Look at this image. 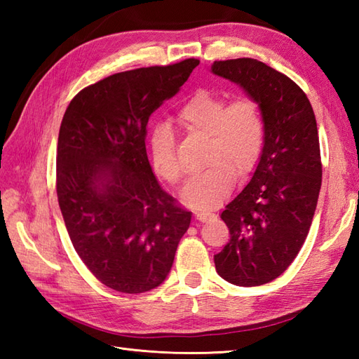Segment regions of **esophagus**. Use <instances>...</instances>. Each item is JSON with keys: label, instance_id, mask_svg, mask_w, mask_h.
<instances>
[{"label": "esophagus", "instance_id": "obj_1", "mask_svg": "<svg viewBox=\"0 0 359 359\" xmlns=\"http://www.w3.org/2000/svg\"><path fill=\"white\" fill-rule=\"evenodd\" d=\"M196 219L201 220V222H207V220L211 219V215L210 212H196Z\"/></svg>", "mask_w": 359, "mask_h": 359}]
</instances>
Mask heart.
<instances>
[{
	"label": "heart",
	"instance_id": "b5f03b06",
	"mask_svg": "<svg viewBox=\"0 0 359 359\" xmlns=\"http://www.w3.org/2000/svg\"><path fill=\"white\" fill-rule=\"evenodd\" d=\"M175 121L184 131L205 139L207 170L184 188V201L197 210H210L230 194L236 179H245L261 158L265 143L264 114L253 97H225L201 89L182 104ZM151 163L156 174L171 185L184 179L174 135L160 128L151 139Z\"/></svg>",
	"mask_w": 359,
	"mask_h": 359
}]
</instances>
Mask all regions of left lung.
Wrapping results in <instances>:
<instances>
[{
    "label": "left lung",
    "instance_id": "obj_1",
    "mask_svg": "<svg viewBox=\"0 0 359 359\" xmlns=\"http://www.w3.org/2000/svg\"><path fill=\"white\" fill-rule=\"evenodd\" d=\"M211 71L253 97L265 120L253 177L220 215L230 241L216 270L230 284L262 285L294 261L315 216L323 182L315 112L292 79L255 58L215 62Z\"/></svg>",
    "mask_w": 359,
    "mask_h": 359
}]
</instances>
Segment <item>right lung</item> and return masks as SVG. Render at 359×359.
<instances>
[{"instance_id": "obj_1", "label": "right lung", "mask_w": 359, "mask_h": 359, "mask_svg": "<svg viewBox=\"0 0 359 359\" xmlns=\"http://www.w3.org/2000/svg\"><path fill=\"white\" fill-rule=\"evenodd\" d=\"M199 60L118 72L75 95L60 126L57 196L77 255L116 292L144 293L170 273L191 212L160 188L147 125Z\"/></svg>"}]
</instances>
